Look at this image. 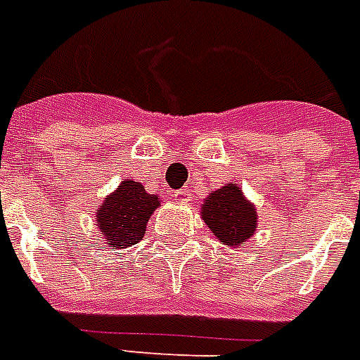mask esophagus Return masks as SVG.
<instances>
[{"label":"esophagus","instance_id":"1","mask_svg":"<svg viewBox=\"0 0 360 360\" xmlns=\"http://www.w3.org/2000/svg\"><path fill=\"white\" fill-rule=\"evenodd\" d=\"M174 199H176V201H180V202L188 201V199H190V191H188V190L174 191Z\"/></svg>","mask_w":360,"mask_h":360}]
</instances>
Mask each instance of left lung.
Returning <instances> with one entry per match:
<instances>
[{
  "label": "left lung",
  "instance_id": "8db88e82",
  "mask_svg": "<svg viewBox=\"0 0 360 360\" xmlns=\"http://www.w3.org/2000/svg\"><path fill=\"white\" fill-rule=\"evenodd\" d=\"M201 218L216 239L229 247L245 245L258 226L256 207L247 201L237 184H228L212 191L202 202Z\"/></svg>",
  "mask_w": 360,
  "mask_h": 360
}]
</instances>
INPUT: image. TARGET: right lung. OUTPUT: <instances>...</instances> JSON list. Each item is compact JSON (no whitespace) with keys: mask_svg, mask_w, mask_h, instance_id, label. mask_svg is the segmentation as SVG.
<instances>
[{"mask_svg":"<svg viewBox=\"0 0 360 360\" xmlns=\"http://www.w3.org/2000/svg\"><path fill=\"white\" fill-rule=\"evenodd\" d=\"M159 205V195L148 193L142 184L131 178L123 180L100 205L96 212L98 231L110 247H132L144 239L146 224Z\"/></svg>","mask_w":360,"mask_h":360,"instance_id":"add662e5","label":"right lung"}]
</instances>
